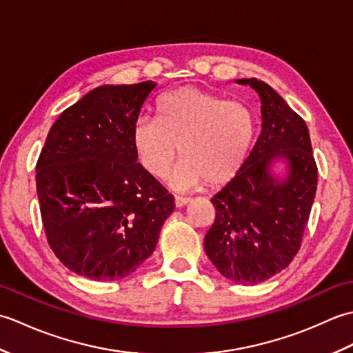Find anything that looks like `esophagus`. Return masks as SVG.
Returning <instances> with one entry per match:
<instances>
[{
	"mask_svg": "<svg viewBox=\"0 0 353 353\" xmlns=\"http://www.w3.org/2000/svg\"><path fill=\"white\" fill-rule=\"evenodd\" d=\"M190 200L191 199H188V197H179V196H176L174 197V205H176V208H183L185 205L190 203Z\"/></svg>",
	"mask_w": 353,
	"mask_h": 353,
	"instance_id": "obj_1",
	"label": "esophagus"
}]
</instances>
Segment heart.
Returning a JSON list of instances; mask_svg holds the SVG:
<instances>
[{"label":"heart","instance_id":"heart-1","mask_svg":"<svg viewBox=\"0 0 353 353\" xmlns=\"http://www.w3.org/2000/svg\"><path fill=\"white\" fill-rule=\"evenodd\" d=\"M254 117L244 103L185 86L163 95L157 119L141 118L133 147L150 174L163 177L181 154L174 188H221L234 182L250 157Z\"/></svg>","mask_w":353,"mask_h":353}]
</instances>
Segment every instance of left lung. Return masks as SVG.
<instances>
[{
	"label": "left lung",
	"mask_w": 353,
	"mask_h": 353,
	"mask_svg": "<svg viewBox=\"0 0 353 353\" xmlns=\"http://www.w3.org/2000/svg\"><path fill=\"white\" fill-rule=\"evenodd\" d=\"M256 92L261 132L244 170L212 197L215 221L205 236V252L228 279L256 285L281 273L301 249L317 190V165L303 119L272 86L239 79ZM276 160L288 163L277 178Z\"/></svg>",
	"instance_id": "left-lung-1"
}]
</instances>
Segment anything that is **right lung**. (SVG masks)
I'll return each mask as SVG.
<instances>
[{"label":"right lung","instance_id":"add662e5","mask_svg":"<svg viewBox=\"0 0 353 353\" xmlns=\"http://www.w3.org/2000/svg\"><path fill=\"white\" fill-rule=\"evenodd\" d=\"M154 81L103 85L65 109L36 165L51 250L92 281L132 274L153 253L174 197L138 163L133 127Z\"/></svg>","mask_w":353,"mask_h":353}]
</instances>
